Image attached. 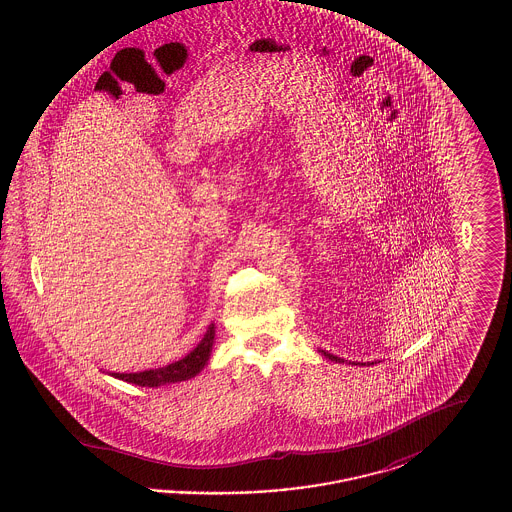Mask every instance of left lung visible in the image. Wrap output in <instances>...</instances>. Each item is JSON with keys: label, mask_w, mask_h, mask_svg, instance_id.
Listing matches in <instances>:
<instances>
[{"label": "left lung", "mask_w": 512, "mask_h": 512, "mask_svg": "<svg viewBox=\"0 0 512 512\" xmlns=\"http://www.w3.org/2000/svg\"><path fill=\"white\" fill-rule=\"evenodd\" d=\"M326 359H330V361H336V363H343V359H340V357H336V355H332V353H328V351H320ZM374 365V363H372Z\"/></svg>", "instance_id": "obj_1"}]
</instances>
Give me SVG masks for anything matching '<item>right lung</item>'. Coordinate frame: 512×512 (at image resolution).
Listing matches in <instances>:
<instances>
[{
  "instance_id": "right-lung-1",
  "label": "right lung",
  "mask_w": 512,
  "mask_h": 512,
  "mask_svg": "<svg viewBox=\"0 0 512 512\" xmlns=\"http://www.w3.org/2000/svg\"><path fill=\"white\" fill-rule=\"evenodd\" d=\"M215 341V324H211L203 336V340L195 345L194 349L180 361H174L171 365L161 366V368H151L144 372H130V374H111L119 380H124L128 384H136L142 388H159L165 384H174V382H184L197 376L211 357Z\"/></svg>"
}]
</instances>
